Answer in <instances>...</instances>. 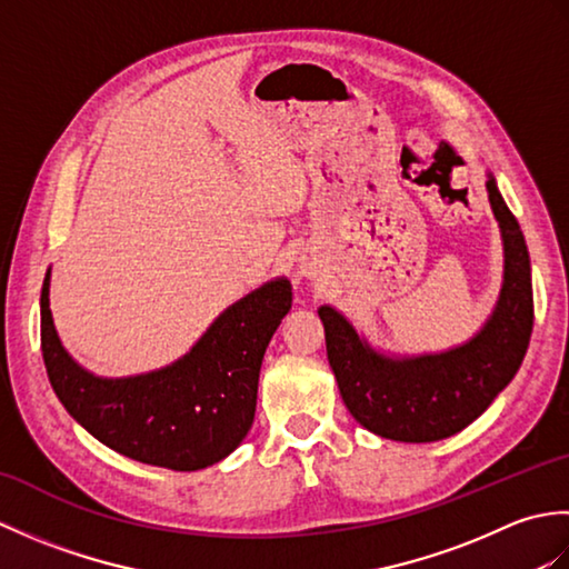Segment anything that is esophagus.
Here are the masks:
<instances>
[{"label":"esophagus","mask_w":569,"mask_h":569,"mask_svg":"<svg viewBox=\"0 0 569 569\" xmlns=\"http://www.w3.org/2000/svg\"><path fill=\"white\" fill-rule=\"evenodd\" d=\"M303 273H310V269H303Z\"/></svg>","instance_id":"obj_1"}]
</instances>
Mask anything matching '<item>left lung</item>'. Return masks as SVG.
<instances>
[{
  "label": "left lung",
  "instance_id": "1",
  "mask_svg": "<svg viewBox=\"0 0 569 569\" xmlns=\"http://www.w3.org/2000/svg\"><path fill=\"white\" fill-rule=\"evenodd\" d=\"M503 239V283L491 318L469 342L438 355L377 352L342 312L322 306L328 359L359 426L398 442H435L465 430L516 377L533 332V283L521 227L497 178L487 180Z\"/></svg>",
  "mask_w": 569,
  "mask_h": 569
}]
</instances>
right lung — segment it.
Returning a JSON list of instances; mask_svg holds the SVG:
<instances>
[{
	"label": "right lung",
	"instance_id": "right-lung-1",
	"mask_svg": "<svg viewBox=\"0 0 569 569\" xmlns=\"http://www.w3.org/2000/svg\"><path fill=\"white\" fill-rule=\"evenodd\" d=\"M51 271L41 288V352L58 401L110 450L143 465L196 471L247 438L257 410L263 352L291 310L288 278L263 283L217 318L173 365L102 379L72 359L56 332Z\"/></svg>",
	"mask_w": 569,
	"mask_h": 569
}]
</instances>
